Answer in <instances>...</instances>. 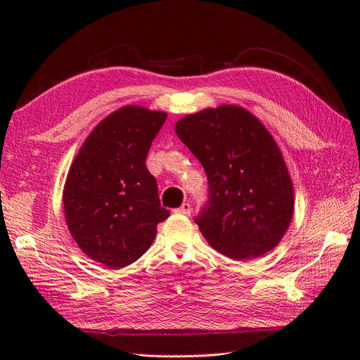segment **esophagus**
Returning <instances> with one entry per match:
<instances>
[{
    "label": "esophagus",
    "mask_w": 360,
    "mask_h": 360,
    "mask_svg": "<svg viewBox=\"0 0 360 360\" xmlns=\"http://www.w3.org/2000/svg\"><path fill=\"white\" fill-rule=\"evenodd\" d=\"M191 210H192V207H191V204L189 202H183L179 209H176L174 212H176L177 214H184V216H189L191 214Z\"/></svg>",
    "instance_id": "esophagus-1"
}]
</instances>
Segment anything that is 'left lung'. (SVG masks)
I'll return each mask as SVG.
<instances>
[{"instance_id": "8db88e82", "label": "left lung", "mask_w": 360, "mask_h": 360, "mask_svg": "<svg viewBox=\"0 0 360 360\" xmlns=\"http://www.w3.org/2000/svg\"><path fill=\"white\" fill-rule=\"evenodd\" d=\"M176 134L209 179V202L195 217L209 245L237 261L276 248L292 219L294 189L266 126L242 106L221 105L184 115Z\"/></svg>"}]
</instances>
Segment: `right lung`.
Returning a JSON list of instances; mask_svg holds the SVG:
<instances>
[{"instance_id":"add662e5","label":"right lung","mask_w":360,"mask_h":360,"mask_svg":"<svg viewBox=\"0 0 360 360\" xmlns=\"http://www.w3.org/2000/svg\"><path fill=\"white\" fill-rule=\"evenodd\" d=\"M167 112L120 108L97 124L73 159L63 191L64 217L82 252L110 269L143 257L169 216L146 167Z\"/></svg>"}]
</instances>
